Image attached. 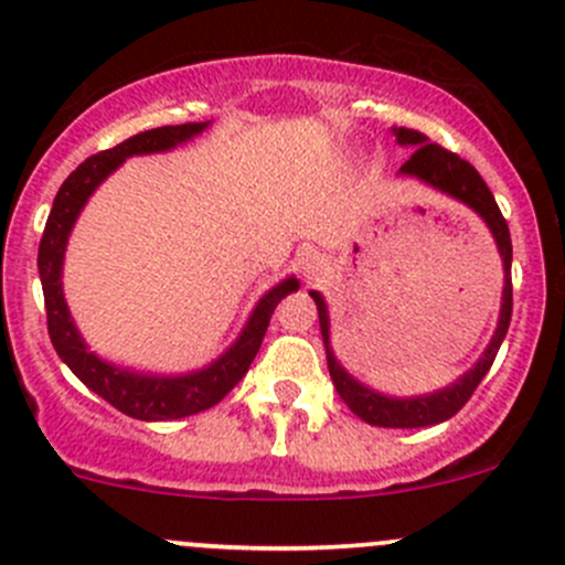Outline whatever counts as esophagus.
<instances>
[{"instance_id": "obj_1", "label": "esophagus", "mask_w": 565, "mask_h": 565, "mask_svg": "<svg viewBox=\"0 0 565 565\" xmlns=\"http://www.w3.org/2000/svg\"><path fill=\"white\" fill-rule=\"evenodd\" d=\"M306 273H311V276H315V273H317V265H315V262H309V265H306Z\"/></svg>"}]
</instances>
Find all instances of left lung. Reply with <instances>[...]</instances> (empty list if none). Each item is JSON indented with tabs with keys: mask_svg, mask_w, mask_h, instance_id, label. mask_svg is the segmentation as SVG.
Masks as SVG:
<instances>
[{
	"mask_svg": "<svg viewBox=\"0 0 565 565\" xmlns=\"http://www.w3.org/2000/svg\"><path fill=\"white\" fill-rule=\"evenodd\" d=\"M393 134H396L398 145H415L413 156L402 163V174L418 177V180L440 188V191L448 193V196L470 204V207L487 221L489 230H492L500 254H503V267H505L503 309H500V322H498V330H494V339L492 344H489V350L483 352V358L476 363V369H470V372H467L461 380H457L451 388L437 391L431 393V396H420V398H388L363 388L361 383H355V380H352L350 374L335 363L333 352H330L328 309H324V300L319 298L317 292H311V298H315L317 311H319V328H322L324 347H328L330 377H333L335 391H339V396L344 398L347 407H350L358 418H363L372 426H385V429H420V426L443 424V420H448L451 415H457L459 409L470 402V396L476 393L478 385H481V380L487 377L494 358H498L500 344H503L505 333H509L511 309H514V289H511V235H509V224H505L492 191H489L487 182H483V177L476 172L472 163H467L465 158H459L457 152L446 150L443 145L426 141V136L420 134V130L393 128Z\"/></svg>",
	"mask_w": 565,
	"mask_h": 565,
	"instance_id": "obj_1",
	"label": "left lung"
}]
</instances>
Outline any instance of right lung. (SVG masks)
Here are the masks:
<instances>
[{
  "mask_svg": "<svg viewBox=\"0 0 565 565\" xmlns=\"http://www.w3.org/2000/svg\"><path fill=\"white\" fill-rule=\"evenodd\" d=\"M204 122H185V125H163V128L145 130L122 145L111 147V150L89 156L76 172H71L62 182L60 193L54 199L49 221H45L43 237H40L38 248V267L40 281H43V298H45V322H49L51 344H54L56 355L71 366V372L87 385L89 391L106 398L111 407L119 413L130 415L139 420H172L185 418V415L202 413V409L215 407L221 398L226 396L243 377H246L250 361L259 352L262 339H265L267 322L276 311L278 300L284 295L295 292L298 281L287 278L278 287H273L265 298L259 300L256 311L250 315L246 330L237 339V344L226 352L224 358L213 363V366L202 369V372L185 374V377H141V374L122 372V369L108 366L106 361L95 358L87 352L82 335H78L76 324L67 315L65 298H62V256H65V243L71 235L76 215L82 213L84 202L89 193L106 180L119 163L128 156H145V152H161L172 150L180 141L191 139V136L202 134Z\"/></svg>",
  "mask_w": 565,
  "mask_h": 565,
  "instance_id": "add662e5",
  "label": "right lung"
}]
</instances>
